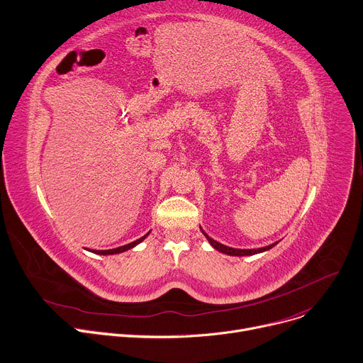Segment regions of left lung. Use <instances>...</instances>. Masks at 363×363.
<instances>
[{"instance_id":"obj_1","label":"left lung","mask_w":363,"mask_h":363,"mask_svg":"<svg viewBox=\"0 0 363 363\" xmlns=\"http://www.w3.org/2000/svg\"><path fill=\"white\" fill-rule=\"evenodd\" d=\"M203 233H204V236L208 239V242H210V245L214 248V250H217V251H220V252H223V254H228V255H236V257H244V255H254V254H258V252H264V251H267V250H270V248H273L274 245H277V242H274V244H272V245H269V247H264V248H257V250H236V248H230V247H226V245H223V244H219L217 242V240H214V239H211L204 230H201Z\"/></svg>"}]
</instances>
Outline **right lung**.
I'll use <instances>...</instances> for the list:
<instances>
[{
	"instance_id": "1",
	"label": "right lung",
	"mask_w": 363,
	"mask_h": 363,
	"mask_svg": "<svg viewBox=\"0 0 363 363\" xmlns=\"http://www.w3.org/2000/svg\"><path fill=\"white\" fill-rule=\"evenodd\" d=\"M149 235V233H147ZM147 235H144V236H141L140 239H137V240H134V242H131V244H127V245H124V247H118V248H113V250H104V251H91V252H94V254H101V255H111V254H119V252H124V251H128V250H131L133 247H135L137 244H140L141 240L146 238Z\"/></svg>"
}]
</instances>
